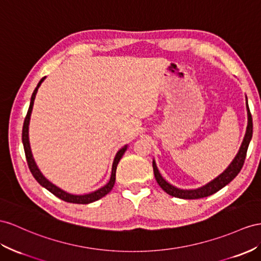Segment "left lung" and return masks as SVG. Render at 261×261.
I'll return each instance as SVG.
<instances>
[{
    "label": "left lung",
    "instance_id": "obj_1",
    "mask_svg": "<svg viewBox=\"0 0 261 261\" xmlns=\"http://www.w3.org/2000/svg\"><path fill=\"white\" fill-rule=\"evenodd\" d=\"M246 108H247V117H248V123H247V129L245 137L243 140V143L240 145L239 151L236 154L235 159L232 160V162L228 165L222 174L218 175L216 178H214L213 181L210 183H207L206 185L202 186V188L196 189V190H182L175 188L172 184L168 183L165 179L162 177V175L160 174V172L156 168L155 161L153 160V172H154V176L158 184L161 186V189L168 193L169 195L174 196L177 198H184V199H196V198H203L206 196L213 195L214 193L218 192L219 190H222L224 186H226L228 183H230L233 178H235L238 173L242 170L246 154H247V149H248L249 142L252 137V118H251V113L248 107V102H247V97H246Z\"/></svg>",
    "mask_w": 261,
    "mask_h": 261
}]
</instances>
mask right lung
Instances as JSON below:
<instances>
[{
  "mask_svg": "<svg viewBox=\"0 0 261 261\" xmlns=\"http://www.w3.org/2000/svg\"><path fill=\"white\" fill-rule=\"evenodd\" d=\"M45 78L46 77H43L41 80H39V83L37 84V87L35 88L34 92H33L32 98H31L30 108H29V111H28V115H26V117H25L24 124H23L22 141H23V145H24L26 161H28L30 171L32 172V174H33V176L35 177L36 181L39 184H41L43 188H45L46 190H48L51 193V194H54L58 198L65 200V202L73 203V204H89V203H92V202H96V200L106 196L112 190L113 185H115V182H116V171H117L118 163H119L120 160H121L122 155L124 154V152L126 151V146H128V145H124L123 148H121L117 152L115 160H113V163H112V171H111V176H110L109 182L107 183L105 186H102L101 189H99V190L92 192V193H89V194L72 195V194H69V193L63 191L62 189L57 188L56 185H54L51 182H49L48 179L42 174V172L39 171L38 166L35 163V160H34V158H33L32 151H31V145H30V140H29V125H30V120H31V113H32V110H33V106H34V100H35V97H36L37 90L39 88V86H41L42 83L44 82Z\"/></svg>",
  "mask_w": 261,
  "mask_h": 261,
  "instance_id": "right-lung-1",
  "label": "right lung"
}]
</instances>
